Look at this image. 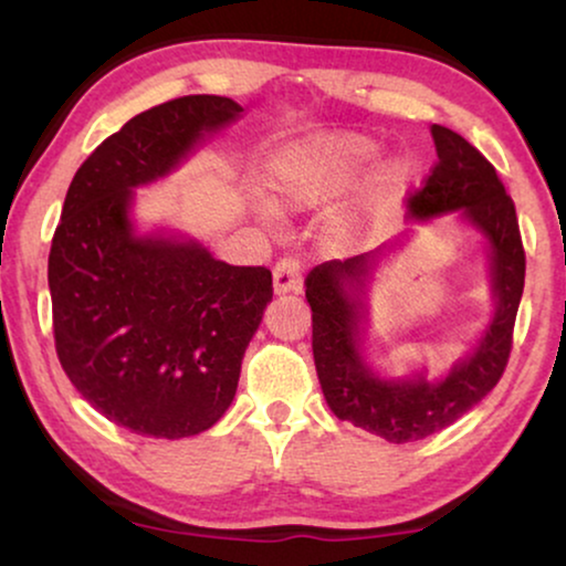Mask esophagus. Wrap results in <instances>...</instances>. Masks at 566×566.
<instances>
[{
	"mask_svg": "<svg viewBox=\"0 0 566 566\" xmlns=\"http://www.w3.org/2000/svg\"><path fill=\"white\" fill-rule=\"evenodd\" d=\"M273 283H275V293H291L301 289V265L298 260L293 258H283L275 262L273 268Z\"/></svg>",
	"mask_w": 566,
	"mask_h": 566,
	"instance_id": "34e87169",
	"label": "esophagus"
}]
</instances>
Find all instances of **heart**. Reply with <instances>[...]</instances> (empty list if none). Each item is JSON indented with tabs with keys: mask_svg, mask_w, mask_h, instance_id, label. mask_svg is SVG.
Returning <instances> with one entry per match:
<instances>
[{
	"mask_svg": "<svg viewBox=\"0 0 566 566\" xmlns=\"http://www.w3.org/2000/svg\"><path fill=\"white\" fill-rule=\"evenodd\" d=\"M376 159V144L363 136H322L285 151L275 167V192L291 208H316L350 190ZM407 169L394 167L386 180L401 182Z\"/></svg>",
	"mask_w": 566,
	"mask_h": 566,
	"instance_id": "heart-1",
	"label": "heart"
}]
</instances>
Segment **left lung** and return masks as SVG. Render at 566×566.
<instances>
[{
	"mask_svg": "<svg viewBox=\"0 0 566 566\" xmlns=\"http://www.w3.org/2000/svg\"><path fill=\"white\" fill-rule=\"evenodd\" d=\"M430 130L438 161L422 180V188L409 192L407 206L420 219L463 211L490 239L497 314L476 353L440 384H428L422 376L412 381H384L370 374L360 358L358 298L347 293V285H363L368 277L374 268L370 254L324 262L306 277L314 363L324 399L339 420L389 443L422 440L448 428L497 386L513 350L515 316L525 283V250L515 203L497 169L455 130L438 123H432Z\"/></svg>",
	"mask_w": 566,
	"mask_h": 566,
	"instance_id": "obj_1",
	"label": "left lung"
}]
</instances>
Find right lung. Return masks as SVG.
<instances>
[{
	"label": "right lung",
	"mask_w": 566,
	"mask_h": 566,
	"mask_svg": "<svg viewBox=\"0 0 566 566\" xmlns=\"http://www.w3.org/2000/svg\"><path fill=\"white\" fill-rule=\"evenodd\" d=\"M239 113L216 95L138 113L76 169L53 231L61 368L99 415L136 436L175 440L219 422L273 298L268 268L227 265L192 242L138 239L128 223L130 188L169 172Z\"/></svg>",
	"instance_id": "1"
}]
</instances>
